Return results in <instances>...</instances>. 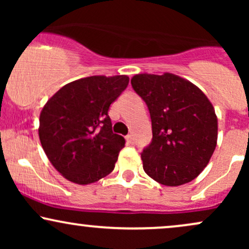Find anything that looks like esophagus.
Segmentation results:
<instances>
[{
    "label": "esophagus",
    "mask_w": 249,
    "mask_h": 249,
    "mask_svg": "<svg viewBox=\"0 0 249 249\" xmlns=\"http://www.w3.org/2000/svg\"><path fill=\"white\" fill-rule=\"evenodd\" d=\"M126 141H127V142H130V144H133L134 139H133L132 134H127V136H126Z\"/></svg>",
    "instance_id": "esophagus-1"
}]
</instances>
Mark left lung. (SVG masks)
Segmentation results:
<instances>
[{"mask_svg": "<svg viewBox=\"0 0 249 249\" xmlns=\"http://www.w3.org/2000/svg\"><path fill=\"white\" fill-rule=\"evenodd\" d=\"M131 84L147 105L152 122V141L141 153L144 171L166 186L192 181L216 146L213 105L199 88L172 73H141Z\"/></svg>", "mask_w": 249, "mask_h": 249, "instance_id": "8db88e82", "label": "left lung"}]
</instances>
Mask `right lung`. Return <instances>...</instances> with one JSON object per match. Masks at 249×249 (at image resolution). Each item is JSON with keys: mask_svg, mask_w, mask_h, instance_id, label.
<instances>
[{"mask_svg": "<svg viewBox=\"0 0 249 249\" xmlns=\"http://www.w3.org/2000/svg\"><path fill=\"white\" fill-rule=\"evenodd\" d=\"M127 76H91L64 85L43 107L39 141L53 167L88 185L115 168L125 139L113 133L108 108L127 88Z\"/></svg>", "mask_w": 249, "mask_h": 249, "instance_id": "right-lung-1", "label": "right lung"}]
</instances>
